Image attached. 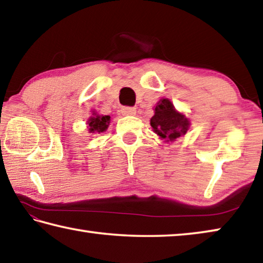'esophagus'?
<instances>
[{"label": "esophagus", "instance_id": "34e87169", "mask_svg": "<svg viewBox=\"0 0 263 263\" xmlns=\"http://www.w3.org/2000/svg\"><path fill=\"white\" fill-rule=\"evenodd\" d=\"M123 115H135L136 114V108L133 106H123L121 109Z\"/></svg>", "mask_w": 263, "mask_h": 263}]
</instances>
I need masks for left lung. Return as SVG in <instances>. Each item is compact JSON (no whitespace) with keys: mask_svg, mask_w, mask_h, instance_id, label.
<instances>
[{"mask_svg":"<svg viewBox=\"0 0 263 263\" xmlns=\"http://www.w3.org/2000/svg\"><path fill=\"white\" fill-rule=\"evenodd\" d=\"M153 131L163 139L175 140L188 131L189 122L175 110L172 102L163 99L155 106V114L151 118Z\"/></svg>","mask_w":263,"mask_h":263,"instance_id":"8db88e82","label":"left lung"}]
</instances>
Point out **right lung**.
<instances>
[{
    "label": "right lung",
    "instance_id": "1",
    "mask_svg": "<svg viewBox=\"0 0 263 263\" xmlns=\"http://www.w3.org/2000/svg\"><path fill=\"white\" fill-rule=\"evenodd\" d=\"M110 123V116H94L90 117L88 121L89 131L95 132H104L109 126Z\"/></svg>",
    "mask_w": 263,
    "mask_h": 263
}]
</instances>
